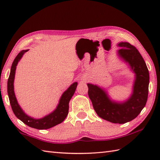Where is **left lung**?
Instances as JSON below:
<instances>
[{
    "mask_svg": "<svg viewBox=\"0 0 160 160\" xmlns=\"http://www.w3.org/2000/svg\"><path fill=\"white\" fill-rule=\"evenodd\" d=\"M120 47L118 55L128 63L135 73V80L131 96L124 102L111 100L107 91L96 84L88 83V94L94 110L100 118L112 123L124 124L140 113L147 103L149 73L147 64L138 50L127 42L118 44Z\"/></svg>",
    "mask_w": 160,
    "mask_h": 160,
    "instance_id": "left-lung-1",
    "label": "left lung"
}]
</instances>
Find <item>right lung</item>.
<instances>
[{
    "label": "right lung",
    "mask_w": 160,
    "mask_h": 160,
    "mask_svg": "<svg viewBox=\"0 0 160 160\" xmlns=\"http://www.w3.org/2000/svg\"><path fill=\"white\" fill-rule=\"evenodd\" d=\"M28 51V49L21 51L17 55L12 63L8 81V93L9 102L11 104L13 113L23 123H25L30 127L40 129V130L50 128L54 127V126L62 123L64 120V119L67 118L68 113H69V101L73 96L75 91L76 89L78 82H73L62 93L60 98L59 102L56 108L52 113L40 119H36L29 116L22 111L21 107L18 104L14 93V88H13V82H14L16 66L20 60L21 59L23 54Z\"/></svg>",
    "instance_id": "1"
}]
</instances>
